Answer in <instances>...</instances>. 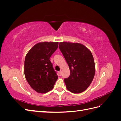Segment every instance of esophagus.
Listing matches in <instances>:
<instances>
[{
  "mask_svg": "<svg viewBox=\"0 0 121 121\" xmlns=\"http://www.w3.org/2000/svg\"><path fill=\"white\" fill-rule=\"evenodd\" d=\"M60 75H61V74H62V69H60Z\"/></svg>",
  "mask_w": 121,
  "mask_h": 121,
  "instance_id": "1",
  "label": "esophagus"
}]
</instances>
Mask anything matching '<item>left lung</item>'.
Segmentation results:
<instances>
[{"label": "left lung", "instance_id": "obj_1", "mask_svg": "<svg viewBox=\"0 0 121 121\" xmlns=\"http://www.w3.org/2000/svg\"><path fill=\"white\" fill-rule=\"evenodd\" d=\"M59 48L70 71L69 76L64 80L67 89L74 93L83 92L92 82L95 72L92 53L79 43L60 42Z\"/></svg>", "mask_w": 121, "mask_h": 121}]
</instances>
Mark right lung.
Segmentation results:
<instances>
[{
  "label": "right lung",
  "mask_w": 121,
  "mask_h": 121,
  "mask_svg": "<svg viewBox=\"0 0 121 121\" xmlns=\"http://www.w3.org/2000/svg\"><path fill=\"white\" fill-rule=\"evenodd\" d=\"M58 42H39L26 54L24 73L26 79L36 92L45 93L52 90L58 79L50 57L58 47Z\"/></svg>",
  "instance_id": "obj_1"
}]
</instances>
